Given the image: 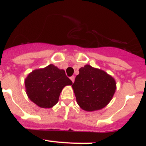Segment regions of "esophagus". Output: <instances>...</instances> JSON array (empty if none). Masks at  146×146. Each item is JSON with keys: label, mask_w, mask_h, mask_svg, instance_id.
Wrapping results in <instances>:
<instances>
[{"label": "esophagus", "mask_w": 146, "mask_h": 146, "mask_svg": "<svg viewBox=\"0 0 146 146\" xmlns=\"http://www.w3.org/2000/svg\"><path fill=\"white\" fill-rule=\"evenodd\" d=\"M70 79H71V80H72V81L73 82V83H74V76H72V77H71V78H70Z\"/></svg>", "instance_id": "esophagus-1"}]
</instances>
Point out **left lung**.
<instances>
[{
    "label": "left lung",
    "mask_w": 146,
    "mask_h": 146,
    "mask_svg": "<svg viewBox=\"0 0 146 146\" xmlns=\"http://www.w3.org/2000/svg\"><path fill=\"white\" fill-rule=\"evenodd\" d=\"M78 105L86 111L104 108L115 93V81L105 72L86 65L72 84Z\"/></svg>",
    "instance_id": "8db88e82"
}]
</instances>
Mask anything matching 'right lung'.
<instances>
[{"mask_svg": "<svg viewBox=\"0 0 146 146\" xmlns=\"http://www.w3.org/2000/svg\"><path fill=\"white\" fill-rule=\"evenodd\" d=\"M72 84V81L66 75L65 71L52 64L33 71L25 79L27 96L42 108H50L55 105L63 87Z\"/></svg>", "mask_w": 146, "mask_h": 146, "instance_id": "add662e5", "label": "right lung"}]
</instances>
